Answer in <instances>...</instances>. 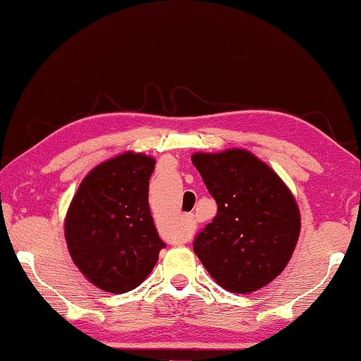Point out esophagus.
Listing matches in <instances>:
<instances>
[{
	"instance_id": "esophagus-1",
	"label": "esophagus",
	"mask_w": 361,
	"mask_h": 361,
	"mask_svg": "<svg viewBox=\"0 0 361 361\" xmlns=\"http://www.w3.org/2000/svg\"><path fill=\"white\" fill-rule=\"evenodd\" d=\"M185 225H186V230H185V234L190 233L192 228H194V216L192 215H186L185 216Z\"/></svg>"
}]
</instances>
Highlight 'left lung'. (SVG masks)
<instances>
[{
  "instance_id": "obj_1",
  "label": "left lung",
  "mask_w": 361,
  "mask_h": 361,
  "mask_svg": "<svg viewBox=\"0 0 361 361\" xmlns=\"http://www.w3.org/2000/svg\"><path fill=\"white\" fill-rule=\"evenodd\" d=\"M216 202V215L194 241V252L223 289L249 294L271 283L299 241L295 197L270 165L247 149L196 152Z\"/></svg>"
}]
</instances>
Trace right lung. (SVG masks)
I'll return each mask as SVG.
<instances>
[{
    "instance_id": "right-lung-1",
    "label": "right lung",
    "mask_w": 361,
    "mask_h": 361,
    "mask_svg": "<svg viewBox=\"0 0 361 361\" xmlns=\"http://www.w3.org/2000/svg\"><path fill=\"white\" fill-rule=\"evenodd\" d=\"M156 159L127 151L102 162L80 183L68 205V254L90 283L123 294L149 276L165 247L149 209Z\"/></svg>"
}]
</instances>
